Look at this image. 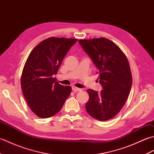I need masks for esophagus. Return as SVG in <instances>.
I'll return each instance as SVG.
<instances>
[{
	"label": "esophagus",
	"mask_w": 154,
	"mask_h": 154,
	"mask_svg": "<svg viewBox=\"0 0 154 154\" xmlns=\"http://www.w3.org/2000/svg\"><path fill=\"white\" fill-rule=\"evenodd\" d=\"M72 90H73L74 92H77V91H82V89H80V88H77L76 87H72Z\"/></svg>",
	"instance_id": "obj_1"
}]
</instances>
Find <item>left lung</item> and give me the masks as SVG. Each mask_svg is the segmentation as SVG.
Segmentation results:
<instances>
[{
    "mask_svg": "<svg viewBox=\"0 0 154 154\" xmlns=\"http://www.w3.org/2000/svg\"><path fill=\"white\" fill-rule=\"evenodd\" d=\"M83 50L98 69L100 93L87 89V112L101 121L112 119L125 104L131 89L132 77L126 56L117 45L105 38L79 40Z\"/></svg>",
    "mask_w": 154,
    "mask_h": 154,
    "instance_id": "1",
    "label": "left lung"
}]
</instances>
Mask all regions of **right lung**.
<instances>
[{"mask_svg": "<svg viewBox=\"0 0 154 154\" xmlns=\"http://www.w3.org/2000/svg\"><path fill=\"white\" fill-rule=\"evenodd\" d=\"M77 39L51 37L41 42L29 55L21 77L22 93L29 107L40 118L51 117L61 109L71 92L70 86L56 81L64 57Z\"/></svg>", "mask_w": 154, "mask_h": 154, "instance_id": "right-lung-1", "label": "right lung"}]
</instances>
